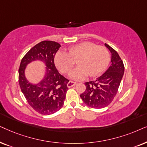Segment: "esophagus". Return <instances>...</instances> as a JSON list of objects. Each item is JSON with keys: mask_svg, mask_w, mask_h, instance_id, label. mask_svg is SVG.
Wrapping results in <instances>:
<instances>
[{"mask_svg": "<svg viewBox=\"0 0 147 147\" xmlns=\"http://www.w3.org/2000/svg\"><path fill=\"white\" fill-rule=\"evenodd\" d=\"M76 84H77V83H75V82H73V81H69L67 84V87L68 88L70 87H73V86H75Z\"/></svg>", "mask_w": 147, "mask_h": 147, "instance_id": "34e87169", "label": "esophagus"}]
</instances>
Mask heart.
<instances>
[{
    "mask_svg": "<svg viewBox=\"0 0 147 147\" xmlns=\"http://www.w3.org/2000/svg\"><path fill=\"white\" fill-rule=\"evenodd\" d=\"M79 66L70 73L72 79L81 80L89 75L95 77L106 69L110 60L108 50L94 43L85 42L76 44L68 48V53L58 51L54 56V64L63 73H68L73 67L77 59Z\"/></svg>",
    "mask_w": 147,
    "mask_h": 147,
    "instance_id": "obj_1",
    "label": "heart"
}]
</instances>
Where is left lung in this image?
Instances as JSON below:
<instances>
[{
    "instance_id": "left-lung-1",
    "label": "left lung",
    "mask_w": 147,
    "mask_h": 147,
    "mask_svg": "<svg viewBox=\"0 0 147 147\" xmlns=\"http://www.w3.org/2000/svg\"><path fill=\"white\" fill-rule=\"evenodd\" d=\"M105 46L111 54L110 66L95 81L86 82V89L80 97L86 105L95 109L107 106L118 93L124 75V66L120 56L108 44Z\"/></svg>"
}]
</instances>
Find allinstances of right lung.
Masks as SVG:
<instances>
[{"instance_id":"add662e5","label":"right lung","mask_w":147,"mask_h":147,"mask_svg":"<svg viewBox=\"0 0 147 147\" xmlns=\"http://www.w3.org/2000/svg\"><path fill=\"white\" fill-rule=\"evenodd\" d=\"M58 43L43 41L36 44L23 56L19 69L21 90L30 106L43 115L57 112L63 106L68 90V80L60 75L54 64V56L60 47ZM40 60L46 64V74L40 83L33 84L27 81L24 70L27 64Z\"/></svg>"}]
</instances>
